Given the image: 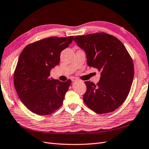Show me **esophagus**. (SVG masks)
<instances>
[{
  "instance_id": "1",
  "label": "esophagus",
  "mask_w": 149,
  "mask_h": 149,
  "mask_svg": "<svg viewBox=\"0 0 149 149\" xmlns=\"http://www.w3.org/2000/svg\"><path fill=\"white\" fill-rule=\"evenodd\" d=\"M72 81H79L78 79L77 78H72Z\"/></svg>"
}]
</instances>
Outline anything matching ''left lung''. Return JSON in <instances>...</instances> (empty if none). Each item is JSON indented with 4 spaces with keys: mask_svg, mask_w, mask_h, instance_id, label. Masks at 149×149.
Here are the masks:
<instances>
[{
    "mask_svg": "<svg viewBox=\"0 0 149 149\" xmlns=\"http://www.w3.org/2000/svg\"><path fill=\"white\" fill-rule=\"evenodd\" d=\"M74 41L85 52L88 65L101 71L96 85L85 81V104L99 114L115 110L126 100L133 83L134 65L130 54L120 40L104 32L76 36Z\"/></svg>",
    "mask_w": 149,
    "mask_h": 149,
    "instance_id": "8db88e82",
    "label": "left lung"
}]
</instances>
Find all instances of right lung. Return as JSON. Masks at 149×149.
<instances>
[{"instance_id":"right-lung-1","label":"right lung","mask_w":149,"mask_h":149,"mask_svg":"<svg viewBox=\"0 0 149 149\" xmlns=\"http://www.w3.org/2000/svg\"><path fill=\"white\" fill-rule=\"evenodd\" d=\"M74 36L50 37L29 44L19 55L14 72V85L19 98L33 113L47 115L60 108L71 80L49 78L52 68L59 64L61 52Z\"/></svg>"}]
</instances>
